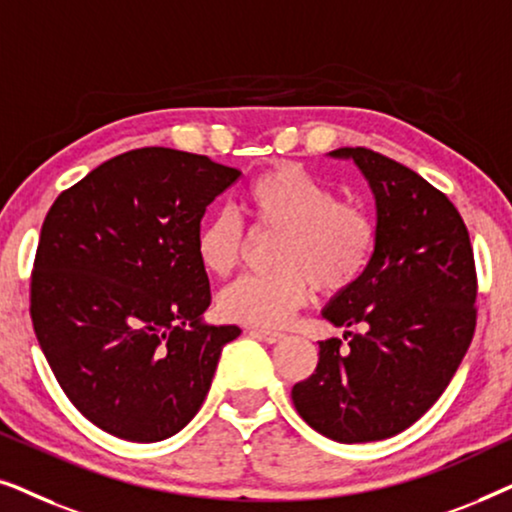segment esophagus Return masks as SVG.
Instances as JSON below:
<instances>
[{"instance_id": "1", "label": "esophagus", "mask_w": 512, "mask_h": 512, "mask_svg": "<svg viewBox=\"0 0 512 512\" xmlns=\"http://www.w3.org/2000/svg\"><path fill=\"white\" fill-rule=\"evenodd\" d=\"M251 335H256V338H261L263 342H270V345H275L284 338V333H277V331H265V328H251L249 331Z\"/></svg>"}]
</instances>
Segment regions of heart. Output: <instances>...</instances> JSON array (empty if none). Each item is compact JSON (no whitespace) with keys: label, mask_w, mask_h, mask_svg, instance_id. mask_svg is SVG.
<instances>
[{"label":"heart","mask_w":512,"mask_h":512,"mask_svg":"<svg viewBox=\"0 0 512 512\" xmlns=\"http://www.w3.org/2000/svg\"><path fill=\"white\" fill-rule=\"evenodd\" d=\"M244 212L256 230L282 233L275 275H249L219 298L223 319L247 326H284L321 293H340L363 275L375 249V221L366 207L338 193L296 163H279L244 188ZM244 249V228L230 212H216L198 228L195 254L214 277H228Z\"/></svg>","instance_id":"obj_1"}]
</instances>
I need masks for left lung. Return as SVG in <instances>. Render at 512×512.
I'll return each instance as SVG.
<instances>
[{
  "mask_svg": "<svg viewBox=\"0 0 512 512\" xmlns=\"http://www.w3.org/2000/svg\"><path fill=\"white\" fill-rule=\"evenodd\" d=\"M375 198L363 275L321 310L342 340L319 342L317 370L291 389L298 415L335 443H370L415 424L457 373L475 331V263L457 207L396 160L338 149ZM359 327V332H352Z\"/></svg>",
  "mask_w": 512,
  "mask_h": 512,
  "instance_id": "left-lung-1",
  "label": "left lung"
}]
</instances>
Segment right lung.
Returning a JSON list of instances; mask_svg holds the SVG:
<instances>
[{
    "label": "right lung",
    "instance_id": "add662e5",
    "mask_svg": "<svg viewBox=\"0 0 512 512\" xmlns=\"http://www.w3.org/2000/svg\"><path fill=\"white\" fill-rule=\"evenodd\" d=\"M240 170L146 146L60 193L41 226L32 324L74 408L111 436L158 443L205 401L240 326L207 324L195 235Z\"/></svg>",
    "mask_w": 512,
    "mask_h": 512
}]
</instances>
